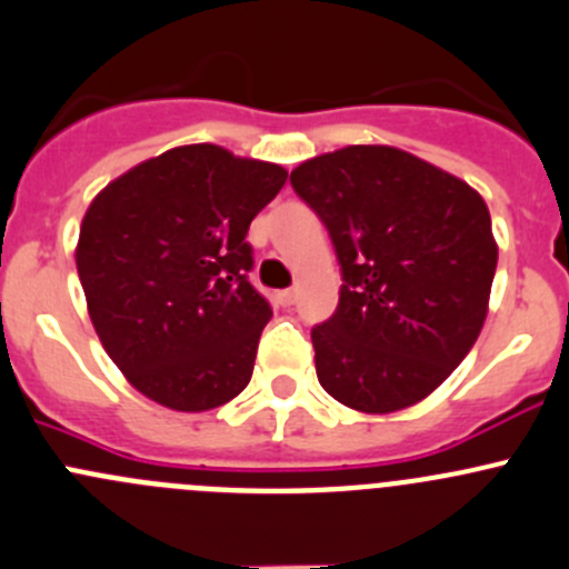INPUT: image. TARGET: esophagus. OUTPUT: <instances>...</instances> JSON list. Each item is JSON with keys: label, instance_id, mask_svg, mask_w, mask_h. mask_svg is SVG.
<instances>
[{"label": "esophagus", "instance_id": "esophagus-1", "mask_svg": "<svg viewBox=\"0 0 569 569\" xmlns=\"http://www.w3.org/2000/svg\"><path fill=\"white\" fill-rule=\"evenodd\" d=\"M278 302H280V306H295V302H297V289L278 291Z\"/></svg>", "mask_w": 569, "mask_h": 569}]
</instances>
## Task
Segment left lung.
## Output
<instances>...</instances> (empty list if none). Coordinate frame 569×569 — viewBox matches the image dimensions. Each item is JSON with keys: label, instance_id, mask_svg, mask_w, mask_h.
I'll return each mask as SVG.
<instances>
[{"label": "left lung", "instance_id": "8db88e82", "mask_svg": "<svg viewBox=\"0 0 569 569\" xmlns=\"http://www.w3.org/2000/svg\"><path fill=\"white\" fill-rule=\"evenodd\" d=\"M291 189L341 267L339 306L311 330L319 383L363 413L413 406L465 361L487 319L498 267L487 202L383 144L311 158Z\"/></svg>", "mask_w": 569, "mask_h": 569}]
</instances>
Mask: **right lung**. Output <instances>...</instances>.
Here are the masks:
<instances>
[{
    "instance_id": "add662e5",
    "label": "right lung",
    "mask_w": 569,
    "mask_h": 569,
    "mask_svg": "<svg viewBox=\"0 0 569 569\" xmlns=\"http://www.w3.org/2000/svg\"><path fill=\"white\" fill-rule=\"evenodd\" d=\"M286 178L278 163L189 144L93 197L77 274L104 352L141 395L208 411L250 383L272 308L247 278L244 239Z\"/></svg>"
}]
</instances>
